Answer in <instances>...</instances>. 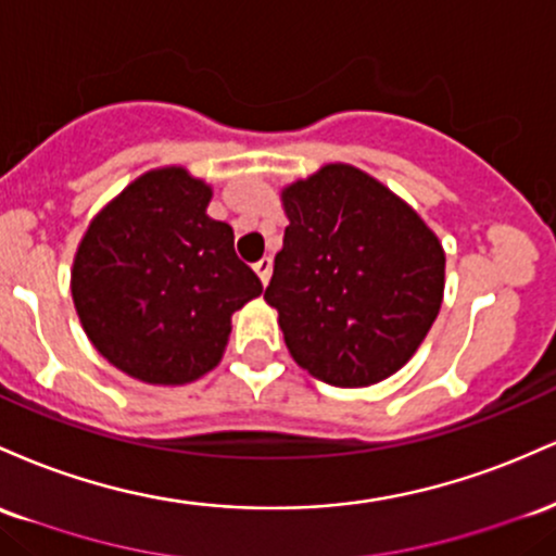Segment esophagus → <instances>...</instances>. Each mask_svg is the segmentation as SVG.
I'll list each match as a JSON object with an SVG mask.
<instances>
[{"mask_svg": "<svg viewBox=\"0 0 556 556\" xmlns=\"http://www.w3.org/2000/svg\"><path fill=\"white\" fill-rule=\"evenodd\" d=\"M270 270H273V262H270V257H262V260L254 262V273H257V276H260L262 286H265L267 280H270Z\"/></svg>", "mask_w": 556, "mask_h": 556, "instance_id": "34e87169", "label": "esophagus"}]
</instances>
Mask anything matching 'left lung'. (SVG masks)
Here are the masks:
<instances>
[{
	"mask_svg": "<svg viewBox=\"0 0 556 556\" xmlns=\"http://www.w3.org/2000/svg\"><path fill=\"white\" fill-rule=\"evenodd\" d=\"M289 226L265 299L304 370L341 389L389 378L444 296V249L383 184L326 165L283 191Z\"/></svg>",
	"mask_w": 556,
	"mask_h": 556,
	"instance_id": "1",
	"label": "left lung"
}]
</instances>
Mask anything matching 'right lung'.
<instances>
[{"label":"right lung","instance_id":"1","mask_svg":"<svg viewBox=\"0 0 556 556\" xmlns=\"http://www.w3.org/2000/svg\"><path fill=\"white\" fill-rule=\"evenodd\" d=\"M210 186L162 167L128 186L86 230L73 302L86 336L143 383H191L223 357L230 315L262 294L233 252V228L207 217Z\"/></svg>","mask_w":556,"mask_h":556}]
</instances>
